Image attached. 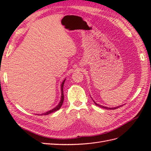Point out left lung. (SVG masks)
Here are the masks:
<instances>
[{"instance_id": "left-lung-1", "label": "left lung", "mask_w": 151, "mask_h": 151, "mask_svg": "<svg viewBox=\"0 0 151 151\" xmlns=\"http://www.w3.org/2000/svg\"><path fill=\"white\" fill-rule=\"evenodd\" d=\"M93 102L94 103V104L96 105V106H99V107H101V108H104V109H116V108H119V107H120V106H122V105H120V106H116V107H114V108H108V107H106V106H102V105H99V104H98V103H96L94 100H93Z\"/></svg>"}]
</instances>
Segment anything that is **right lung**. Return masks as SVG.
<instances>
[{
  "label": "right lung",
  "mask_w": 151,
  "mask_h": 151,
  "mask_svg": "<svg viewBox=\"0 0 151 151\" xmlns=\"http://www.w3.org/2000/svg\"><path fill=\"white\" fill-rule=\"evenodd\" d=\"M65 79L63 81V82H62V84H61L60 88H61V93H62V94H61L60 101V102H59L58 104L57 105V106H56L54 108H53L52 109H51V110L48 111H47V112L42 113V114H40V115H49V114H50V113H53V112H55V111H56L58 110V109L61 108L62 105V104H63V99H64V96H63V84H64V83H65ZM38 115H39V114H38Z\"/></svg>",
  "instance_id": "1"
}]
</instances>
